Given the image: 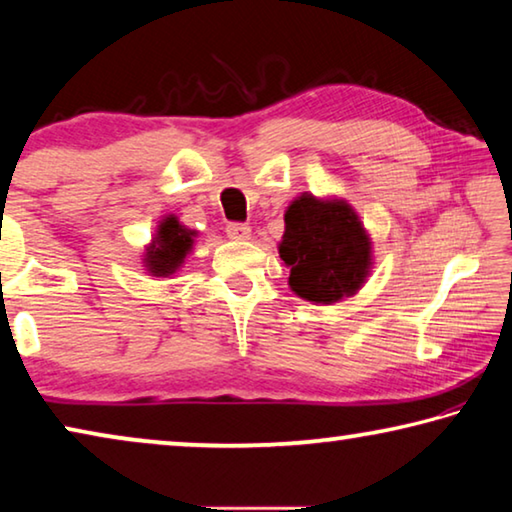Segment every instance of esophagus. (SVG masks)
<instances>
[{"label":"esophagus","instance_id":"34e87169","mask_svg":"<svg viewBox=\"0 0 512 512\" xmlns=\"http://www.w3.org/2000/svg\"><path fill=\"white\" fill-rule=\"evenodd\" d=\"M225 232H228L230 239L246 241L250 237V225L248 223H239V221H230L228 225H225Z\"/></svg>","mask_w":512,"mask_h":512}]
</instances>
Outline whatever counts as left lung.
Instances as JSON below:
<instances>
[{"mask_svg":"<svg viewBox=\"0 0 512 512\" xmlns=\"http://www.w3.org/2000/svg\"><path fill=\"white\" fill-rule=\"evenodd\" d=\"M284 223L280 257L291 268L289 284L300 298L329 305L361 287L370 241L348 205L305 194L291 203Z\"/></svg>","mask_w":512,"mask_h":512,"instance_id":"1","label":"left lung"}]
</instances>
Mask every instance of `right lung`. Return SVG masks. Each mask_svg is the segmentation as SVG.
Returning a JSON list of instances; mask_svg holds the SVG:
<instances>
[{"label":"right lung","mask_w":512,"mask_h":512,"mask_svg":"<svg viewBox=\"0 0 512 512\" xmlns=\"http://www.w3.org/2000/svg\"><path fill=\"white\" fill-rule=\"evenodd\" d=\"M192 237L194 232L183 228L176 221V216L164 219L158 228L155 244L149 250V257H146L149 271L155 275H167L176 271V266L183 264L187 250L194 244Z\"/></svg>","instance_id":"right-lung-1"}]
</instances>
